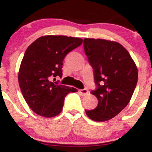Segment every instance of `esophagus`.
<instances>
[{
  "label": "esophagus",
  "mask_w": 152,
  "mask_h": 152,
  "mask_svg": "<svg viewBox=\"0 0 152 152\" xmlns=\"http://www.w3.org/2000/svg\"><path fill=\"white\" fill-rule=\"evenodd\" d=\"M79 93H81V95H82V96H87V95H88L89 92H88V90H87V89L85 88V89H82V90H79Z\"/></svg>",
  "instance_id": "1"
}]
</instances>
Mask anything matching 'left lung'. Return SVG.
Instances as JSON below:
<instances>
[{
  "label": "left lung",
  "instance_id": "obj_1",
  "mask_svg": "<svg viewBox=\"0 0 152 152\" xmlns=\"http://www.w3.org/2000/svg\"><path fill=\"white\" fill-rule=\"evenodd\" d=\"M84 49L93 68L98 106L86 110L95 121H105L117 115L126 107L138 78L137 67L129 53L118 42L102 39H84Z\"/></svg>",
  "mask_w": 152,
  "mask_h": 152
}]
</instances>
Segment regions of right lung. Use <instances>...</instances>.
Returning <instances> with one entry per match:
<instances>
[{
  "mask_svg": "<svg viewBox=\"0 0 152 152\" xmlns=\"http://www.w3.org/2000/svg\"><path fill=\"white\" fill-rule=\"evenodd\" d=\"M82 42L79 37L48 35L37 39L26 49L18 82L24 99L36 114L45 118L56 116L62 112L65 96L76 92L51 79L62 77L64 59Z\"/></svg>",
  "mask_w": 152,
  "mask_h": 152,
  "instance_id": "1",
  "label": "right lung"
}]
</instances>
